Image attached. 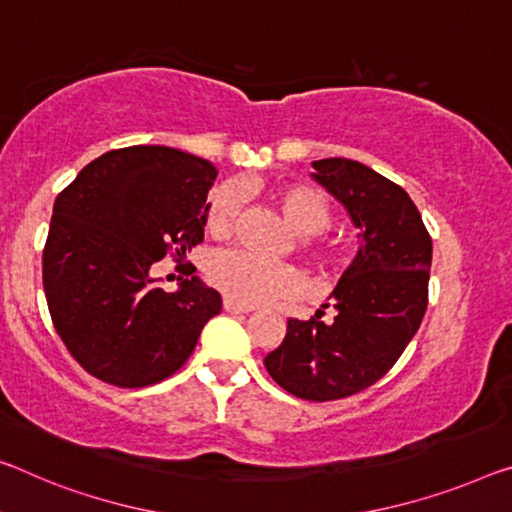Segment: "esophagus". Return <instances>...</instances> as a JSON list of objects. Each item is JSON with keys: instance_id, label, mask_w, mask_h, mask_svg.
<instances>
[{"instance_id": "obj_1", "label": "esophagus", "mask_w": 512, "mask_h": 512, "mask_svg": "<svg viewBox=\"0 0 512 512\" xmlns=\"http://www.w3.org/2000/svg\"><path fill=\"white\" fill-rule=\"evenodd\" d=\"M224 311L226 313H249L251 306L238 304L235 300H231V297H224Z\"/></svg>"}]
</instances>
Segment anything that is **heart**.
Listing matches in <instances>:
<instances>
[{"label": "heart", "instance_id": "1", "mask_svg": "<svg viewBox=\"0 0 512 512\" xmlns=\"http://www.w3.org/2000/svg\"><path fill=\"white\" fill-rule=\"evenodd\" d=\"M274 206L288 226L300 235L325 231L332 222V203L318 187L288 183L272 192ZM240 210V192L233 185L212 190L206 203V229L224 238L229 235ZM311 261L320 267H332L343 261L345 242L341 238H318L306 245ZM208 277L226 297L238 304L256 306L265 302L288 300L302 293L304 277L288 263H272L249 251H222L208 265Z\"/></svg>", "mask_w": 512, "mask_h": 512}]
</instances>
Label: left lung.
<instances>
[{
    "label": "left lung",
    "instance_id": "8db88e82",
    "mask_svg": "<svg viewBox=\"0 0 512 512\" xmlns=\"http://www.w3.org/2000/svg\"><path fill=\"white\" fill-rule=\"evenodd\" d=\"M311 164L359 229V251L329 295L336 318L325 325L320 309L290 318L265 368L281 389L325 403L368 389L403 355L426 316L432 240L410 194L389 178L348 157Z\"/></svg>",
    "mask_w": 512,
    "mask_h": 512
}]
</instances>
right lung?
Segmentation results:
<instances>
[{
	"instance_id": "right-lung-1",
	"label": "right lung",
	"mask_w": 512,
	"mask_h": 512,
	"mask_svg": "<svg viewBox=\"0 0 512 512\" xmlns=\"http://www.w3.org/2000/svg\"><path fill=\"white\" fill-rule=\"evenodd\" d=\"M215 178L203 157L128 146L86 164L54 201L43 249L47 306L70 355L98 380L123 389L167 380L222 311V297L199 277H180L167 293L151 274L167 254L183 258L203 240Z\"/></svg>"
}]
</instances>
